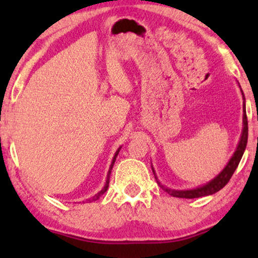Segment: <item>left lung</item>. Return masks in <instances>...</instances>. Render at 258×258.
<instances>
[{
    "label": "left lung",
    "mask_w": 258,
    "mask_h": 258,
    "mask_svg": "<svg viewBox=\"0 0 258 258\" xmlns=\"http://www.w3.org/2000/svg\"><path fill=\"white\" fill-rule=\"evenodd\" d=\"M242 92V91H241ZM242 99H244V115H242V132H241V137L240 141H239L238 147H236V150L234 152L233 156L230 158L229 162L227 164V166L222 170V172L220 174H217V177H215L214 179L210 180L209 183H206L205 185L203 186H198V188L194 189H188V190H176V189H170L166 188L159 182V185L164 189L165 191H167L171 197L174 198H184V199H194V198H201V197H206V195H212L215 193H217L218 190H221L224 185L229 182V179L232 178L234 171L236 170L238 167L239 162L242 158V154L245 152V148H246L247 144V116H246V109H245V97L244 93H242ZM154 174H155V171L153 170ZM158 179V178H156Z\"/></svg>",
    "instance_id": "left-lung-1"
}]
</instances>
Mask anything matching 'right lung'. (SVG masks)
I'll list each match as a JSON object with an SVG mask.
<instances>
[{"label":"right lung","mask_w":258,"mask_h":258,"mask_svg":"<svg viewBox=\"0 0 258 258\" xmlns=\"http://www.w3.org/2000/svg\"><path fill=\"white\" fill-rule=\"evenodd\" d=\"M120 149H121V148H119V149H117V150H116V153H115L114 158H112V161H111L110 168H109V172H108V176H106V182H105V185H104V186H103V189H102V190H100V191H99V193H98V194H96V195H94V197H93V198H91V199H88V201H90V203H91V201H96L97 199H99V198H100V197H102V195L105 193V191H106V189H108V186H109V178H110V172H111V168H112V166H114V162H115V160H116V156H117V154H119V152H120Z\"/></svg>","instance_id":"1"}]
</instances>
